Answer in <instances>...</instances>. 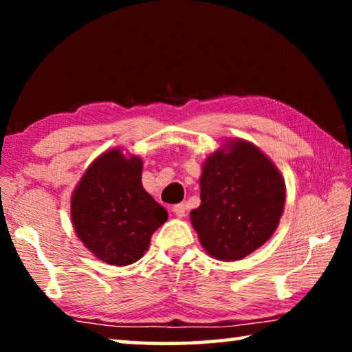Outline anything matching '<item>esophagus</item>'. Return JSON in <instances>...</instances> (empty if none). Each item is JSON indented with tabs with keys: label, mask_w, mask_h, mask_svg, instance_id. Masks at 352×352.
<instances>
[{
	"label": "esophagus",
	"mask_w": 352,
	"mask_h": 352,
	"mask_svg": "<svg viewBox=\"0 0 352 352\" xmlns=\"http://www.w3.org/2000/svg\"><path fill=\"white\" fill-rule=\"evenodd\" d=\"M172 211H174V214L177 217H184L186 216V205L184 204H178V205H174V208H172Z\"/></svg>",
	"instance_id": "obj_1"
}]
</instances>
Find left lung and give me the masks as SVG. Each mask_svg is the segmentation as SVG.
Segmentation results:
<instances>
[{"label": "left lung", "mask_w": 352, "mask_h": 352, "mask_svg": "<svg viewBox=\"0 0 352 352\" xmlns=\"http://www.w3.org/2000/svg\"><path fill=\"white\" fill-rule=\"evenodd\" d=\"M210 155L190 222L212 258L239 261L275 233L285 201L281 174L258 147L236 141Z\"/></svg>", "instance_id": "8db88e82"}]
</instances>
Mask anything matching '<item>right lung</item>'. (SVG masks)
<instances>
[{"instance_id": "1", "label": "right lung", "mask_w": 352, "mask_h": 352, "mask_svg": "<svg viewBox=\"0 0 352 352\" xmlns=\"http://www.w3.org/2000/svg\"><path fill=\"white\" fill-rule=\"evenodd\" d=\"M142 162L115 148L94 162L71 199L79 239L100 261L129 265L138 261L168 211L141 184Z\"/></svg>"}]
</instances>
